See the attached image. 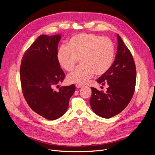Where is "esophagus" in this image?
Returning a JSON list of instances; mask_svg holds the SVG:
<instances>
[{
  "mask_svg": "<svg viewBox=\"0 0 155 155\" xmlns=\"http://www.w3.org/2000/svg\"><path fill=\"white\" fill-rule=\"evenodd\" d=\"M76 87L78 88H81V87H83V85H80V84H76Z\"/></svg>",
  "mask_w": 155,
  "mask_h": 155,
  "instance_id": "1",
  "label": "esophagus"
}]
</instances>
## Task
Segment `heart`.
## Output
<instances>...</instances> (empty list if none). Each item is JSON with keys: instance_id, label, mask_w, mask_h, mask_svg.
<instances>
[{"instance_id": "b5f03b06", "label": "heart", "mask_w": 155, "mask_h": 155, "mask_svg": "<svg viewBox=\"0 0 155 155\" xmlns=\"http://www.w3.org/2000/svg\"><path fill=\"white\" fill-rule=\"evenodd\" d=\"M115 55L114 45L107 37L92 34L72 37L57 54L58 62L65 70H72L80 59L81 65L67 76L68 82L85 84L94 74L102 76L111 67Z\"/></svg>"}]
</instances>
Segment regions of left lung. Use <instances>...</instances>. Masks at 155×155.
Segmentation results:
<instances>
[{"label": "left lung", "instance_id": "obj_1", "mask_svg": "<svg viewBox=\"0 0 155 155\" xmlns=\"http://www.w3.org/2000/svg\"><path fill=\"white\" fill-rule=\"evenodd\" d=\"M118 47L115 60L108 71L97 79V82L104 85L107 91H100L91 87L90 104L96 114L104 118H110L122 111L128 105L135 88L137 71L133 55L117 34Z\"/></svg>", "mask_w": 155, "mask_h": 155}]
</instances>
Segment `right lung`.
I'll return each instance as SVG.
<instances>
[{
	"label": "right lung",
	"mask_w": 155,
	"mask_h": 155,
	"mask_svg": "<svg viewBox=\"0 0 155 155\" xmlns=\"http://www.w3.org/2000/svg\"><path fill=\"white\" fill-rule=\"evenodd\" d=\"M61 35H41L22 57L20 77L22 93L31 109L49 120L61 117L67 112L74 85L54 90L63 82L65 75L57 58Z\"/></svg>",
	"instance_id": "obj_1"
}]
</instances>
